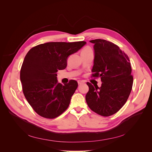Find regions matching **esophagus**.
<instances>
[{"instance_id":"1","label":"esophagus","mask_w":152,"mask_h":152,"mask_svg":"<svg viewBox=\"0 0 152 152\" xmlns=\"http://www.w3.org/2000/svg\"><path fill=\"white\" fill-rule=\"evenodd\" d=\"M77 83H78L79 85H81V84H83L84 83V82L82 81H77Z\"/></svg>"}]
</instances>
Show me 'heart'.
<instances>
[{
    "mask_svg": "<svg viewBox=\"0 0 152 152\" xmlns=\"http://www.w3.org/2000/svg\"><path fill=\"white\" fill-rule=\"evenodd\" d=\"M84 50H91V48H89V47H87V48H86Z\"/></svg>",
    "mask_w": 152,
    "mask_h": 152,
    "instance_id": "heart-1",
    "label": "heart"
}]
</instances>
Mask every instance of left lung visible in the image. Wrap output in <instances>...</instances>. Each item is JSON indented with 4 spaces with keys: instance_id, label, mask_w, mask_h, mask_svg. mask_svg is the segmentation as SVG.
I'll use <instances>...</instances> for the list:
<instances>
[{
    "instance_id": "1",
    "label": "left lung",
    "mask_w": 152,
    "mask_h": 152,
    "mask_svg": "<svg viewBox=\"0 0 152 152\" xmlns=\"http://www.w3.org/2000/svg\"><path fill=\"white\" fill-rule=\"evenodd\" d=\"M94 45L93 77H100L101 87H89L86 95L87 105L96 113L109 116L125 104L132 90L133 77L128 56L115 44L103 39L90 41Z\"/></svg>"
}]
</instances>
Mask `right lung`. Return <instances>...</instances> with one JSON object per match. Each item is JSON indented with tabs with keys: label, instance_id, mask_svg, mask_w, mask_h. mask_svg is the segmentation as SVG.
I'll list each match as a JSON object with an SVG mask.
<instances>
[{
	"label": "right lung",
	"instance_id": "obj_1",
	"mask_svg": "<svg viewBox=\"0 0 152 152\" xmlns=\"http://www.w3.org/2000/svg\"><path fill=\"white\" fill-rule=\"evenodd\" d=\"M86 44L52 42L39 44L29 50L20 71L23 91L29 105L44 118L53 119L68 107L77 87L71 80L62 85L57 81V71L65 69L69 56Z\"/></svg>",
	"mask_w": 152,
	"mask_h": 152
}]
</instances>
